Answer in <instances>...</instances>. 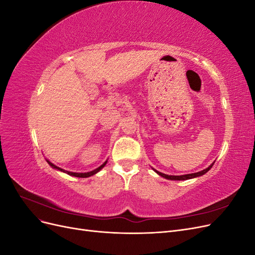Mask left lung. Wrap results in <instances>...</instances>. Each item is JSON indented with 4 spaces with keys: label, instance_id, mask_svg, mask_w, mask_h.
Returning <instances> with one entry per match:
<instances>
[{
    "label": "left lung",
    "instance_id": "8db88e82",
    "mask_svg": "<svg viewBox=\"0 0 255 255\" xmlns=\"http://www.w3.org/2000/svg\"><path fill=\"white\" fill-rule=\"evenodd\" d=\"M215 164V161L214 163H212L210 166H208L206 169H204V170H201V171H199V172H196V173H189V174H184V175H168V174H165V173H161V172H159V171H157V170H155V169L154 168H152L154 171H155L158 175H160V176H163L164 179H167V180H171V181H186V180H190V179H194V177H198V176H201V175H203V174H205L207 171H210V169L213 167V165Z\"/></svg>",
    "mask_w": 255,
    "mask_h": 255
}]
</instances>
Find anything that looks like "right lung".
Wrapping results in <instances>:
<instances>
[{"label":"right lung","instance_id":"1","mask_svg":"<svg viewBox=\"0 0 255 255\" xmlns=\"http://www.w3.org/2000/svg\"><path fill=\"white\" fill-rule=\"evenodd\" d=\"M47 161H48V164L52 167V168H54V169H56V170H58V171H61V172H65V173H67V174H69V175H72V176H76V177H89V176H91V175H94V174H96V173H98L100 170H101L102 168H104V166L106 165V163H107V160H105L104 163L100 166V167H98L97 169H95V170H92V171H89V172H71V171H67V170H64V169H61V168H59V167H57V166H55L54 165L53 163H51V161L49 160V159H47Z\"/></svg>","mask_w":255,"mask_h":255}]
</instances>
